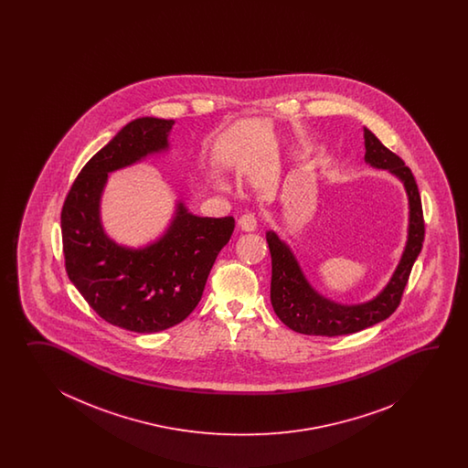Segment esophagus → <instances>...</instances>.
I'll use <instances>...</instances> for the list:
<instances>
[{
    "label": "esophagus",
    "instance_id": "obj_1",
    "mask_svg": "<svg viewBox=\"0 0 468 468\" xmlns=\"http://www.w3.org/2000/svg\"><path fill=\"white\" fill-rule=\"evenodd\" d=\"M238 224L240 229L246 230V232H252V230H256V228H258V219H256L254 214L248 212V214L239 218Z\"/></svg>",
    "mask_w": 468,
    "mask_h": 468
}]
</instances>
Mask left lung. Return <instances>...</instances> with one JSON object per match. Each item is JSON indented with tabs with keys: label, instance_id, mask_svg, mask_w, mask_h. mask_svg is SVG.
<instances>
[{
	"label": "left lung",
	"instance_id": "left-lung-1",
	"mask_svg": "<svg viewBox=\"0 0 468 468\" xmlns=\"http://www.w3.org/2000/svg\"><path fill=\"white\" fill-rule=\"evenodd\" d=\"M365 160L377 169H388L403 182L410 202V226L405 252L398 264L395 274L389 279L387 288L378 296L363 304L345 306L335 301L323 298L309 286L298 261L291 249L281 239L269 230L266 232L271 259H272V278H271V303L278 318L288 328L309 335V336H341L358 333L369 328L383 319L389 318L403 296L411 268L425 239V220L417 182L405 162L387 149L371 130L365 129Z\"/></svg>",
	"mask_w": 468,
	"mask_h": 468
}]
</instances>
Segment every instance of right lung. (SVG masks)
I'll return each mask as SVG.
<instances>
[{
  "mask_svg": "<svg viewBox=\"0 0 468 468\" xmlns=\"http://www.w3.org/2000/svg\"><path fill=\"white\" fill-rule=\"evenodd\" d=\"M174 120L127 123L80 170L61 209L65 269L100 318L135 333L176 326L199 304L210 269L229 242L234 218H199L177 204L165 234L144 249L122 248L100 222V197L113 170L169 147Z\"/></svg>",
  "mask_w": 468,
  "mask_h": 468,
  "instance_id": "1",
  "label": "right lung"
}]
</instances>
